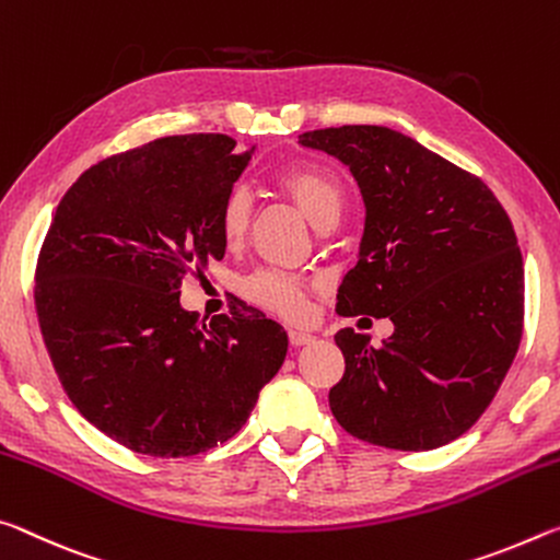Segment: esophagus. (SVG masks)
<instances>
[{"mask_svg": "<svg viewBox=\"0 0 560 560\" xmlns=\"http://www.w3.org/2000/svg\"><path fill=\"white\" fill-rule=\"evenodd\" d=\"M288 340L292 347H302V345H310L313 342V335L310 332H302V329H290L288 332Z\"/></svg>", "mask_w": 560, "mask_h": 560, "instance_id": "obj_1", "label": "esophagus"}]
</instances>
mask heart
<instances>
[{
  "label": "heart",
  "instance_id": "obj_1",
  "mask_svg": "<svg viewBox=\"0 0 560 560\" xmlns=\"http://www.w3.org/2000/svg\"><path fill=\"white\" fill-rule=\"evenodd\" d=\"M275 183L317 228H332L345 208V186L335 171L317 163H292L275 173ZM253 223V198L243 186L228 190L218 206V233L228 247L241 245ZM313 282L285 270L262 268L243 280V295L268 313L298 319L307 310Z\"/></svg>",
  "mask_w": 560,
  "mask_h": 560
}]
</instances>
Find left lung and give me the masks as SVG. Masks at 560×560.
<instances>
[{
  "label": "left lung",
  "instance_id": "8db88e82",
  "mask_svg": "<svg viewBox=\"0 0 560 560\" xmlns=\"http://www.w3.org/2000/svg\"><path fill=\"white\" fill-rule=\"evenodd\" d=\"M347 163L366 218L360 260L337 290L342 317H389L380 347L345 327L329 409L362 442L424 452L476 424L524 332V258L479 176L384 126L302 133Z\"/></svg>",
  "mask_w": 560,
  "mask_h": 560
}]
</instances>
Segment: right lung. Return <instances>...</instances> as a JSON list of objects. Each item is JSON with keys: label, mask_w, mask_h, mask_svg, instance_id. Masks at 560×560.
<instances>
[{"label": "right lung", "mask_w": 560, "mask_h": 560, "mask_svg": "<svg viewBox=\"0 0 560 560\" xmlns=\"http://www.w3.org/2000/svg\"><path fill=\"white\" fill-rule=\"evenodd\" d=\"M250 159L225 133L166 136L81 173L51 218L34 272L44 345L71 405L131 452L228 442L285 360L260 310L206 325L178 302L225 255L218 206Z\"/></svg>", "instance_id": "obj_1"}]
</instances>
